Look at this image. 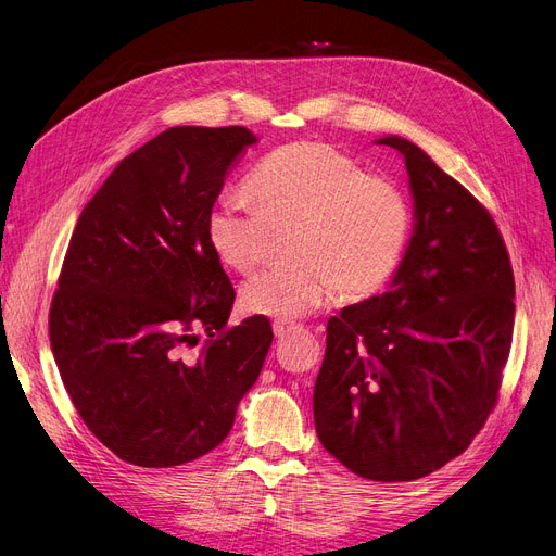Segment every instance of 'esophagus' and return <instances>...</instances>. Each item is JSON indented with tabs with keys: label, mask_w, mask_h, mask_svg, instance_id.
I'll return each instance as SVG.
<instances>
[{
	"label": "esophagus",
	"mask_w": 556,
	"mask_h": 556,
	"mask_svg": "<svg viewBox=\"0 0 556 556\" xmlns=\"http://www.w3.org/2000/svg\"><path fill=\"white\" fill-rule=\"evenodd\" d=\"M273 330H275V337H277V339H283L289 332L298 330V327H295V325H289V323H275Z\"/></svg>",
	"instance_id": "1"
}]
</instances>
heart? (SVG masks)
<instances>
[{"label": "heart", "mask_w": 556, "mask_h": 556, "mask_svg": "<svg viewBox=\"0 0 556 556\" xmlns=\"http://www.w3.org/2000/svg\"><path fill=\"white\" fill-rule=\"evenodd\" d=\"M250 194H224L205 217V240L222 265L247 275L261 263L267 226H293L289 265L244 283L247 314L293 323L337 291L376 295L394 277L413 233V208L399 185L371 176L337 147L289 143L258 162Z\"/></svg>", "instance_id": "heart-1"}]
</instances>
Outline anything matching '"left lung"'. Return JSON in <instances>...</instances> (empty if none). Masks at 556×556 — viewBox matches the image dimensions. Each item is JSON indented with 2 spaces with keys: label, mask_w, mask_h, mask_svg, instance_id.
I'll return each instance as SVG.
<instances>
[{
  "label": "left lung",
  "mask_w": 556,
  "mask_h": 556,
  "mask_svg": "<svg viewBox=\"0 0 556 556\" xmlns=\"http://www.w3.org/2000/svg\"><path fill=\"white\" fill-rule=\"evenodd\" d=\"M415 231L392 289L327 320L314 387L320 444L355 475L394 483L460 456L495 409L516 279L495 219L403 137Z\"/></svg>",
  "instance_id": "left-lung-1"
}]
</instances>
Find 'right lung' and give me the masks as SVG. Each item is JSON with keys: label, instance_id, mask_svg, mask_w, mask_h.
I'll list each match as a JSON object with an SVG mask.
<instances>
[{"label": "right lung", "instance_id": "right-lung-1", "mask_svg": "<svg viewBox=\"0 0 556 556\" xmlns=\"http://www.w3.org/2000/svg\"><path fill=\"white\" fill-rule=\"evenodd\" d=\"M242 128L178 126L123 157L81 211L50 304V345L81 421L121 460L176 467L213 451L256 382L273 325H226L231 279L205 217ZM210 337L188 356L198 332Z\"/></svg>", "mask_w": 556, "mask_h": 556}]
</instances>
